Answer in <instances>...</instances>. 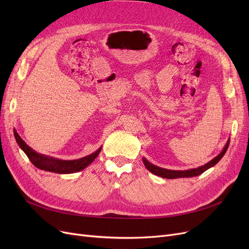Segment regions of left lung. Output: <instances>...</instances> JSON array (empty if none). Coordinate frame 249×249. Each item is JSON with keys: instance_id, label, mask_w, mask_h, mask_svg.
<instances>
[{"instance_id": "8db88e82", "label": "left lung", "mask_w": 249, "mask_h": 249, "mask_svg": "<svg viewBox=\"0 0 249 249\" xmlns=\"http://www.w3.org/2000/svg\"><path fill=\"white\" fill-rule=\"evenodd\" d=\"M230 144V139L228 140L227 144L223 147L222 152L216 156L214 159L211 160L210 162L206 163L205 165H202V166H199L197 168H192V169H188V170H171V169H166V168H162L159 166H156V165L152 164L150 162H148L145 158H143L142 161L144 163L145 167L147 168L148 171H150L154 175L158 176V177H161L164 178H192V177H197L199 175H201L202 172H205L206 170H208L209 168L213 167L214 165H216L218 162L221 160V158L224 156V154L227 153L228 147Z\"/></svg>"}]
</instances>
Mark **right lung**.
<instances>
[{"mask_svg":"<svg viewBox=\"0 0 249 249\" xmlns=\"http://www.w3.org/2000/svg\"><path fill=\"white\" fill-rule=\"evenodd\" d=\"M13 132H14V137H16L18 144L19 145V147L22 150H24V153L27 155L29 160L32 162V164L35 167L39 168L41 170L60 173V175L78 172V171H81L84 168H86L88 165H90L94 161V159L97 156H99L101 149H102V147H100L99 149L95 150L94 153L90 154L86 157H83V158H81V159L60 160V159H57V158H53L50 156L36 153L35 150H33L24 140L20 138V136L18 134L16 129L13 130Z\"/></svg>","mask_w":249,"mask_h":249,"instance_id":"add662e5","label":"right lung"}]
</instances>
